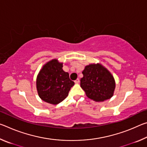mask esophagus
<instances>
[{
	"mask_svg": "<svg viewBox=\"0 0 147 147\" xmlns=\"http://www.w3.org/2000/svg\"><path fill=\"white\" fill-rule=\"evenodd\" d=\"M79 82H80V80L78 78V79H76L75 81H74V83L75 84H79Z\"/></svg>",
	"mask_w": 147,
	"mask_h": 147,
	"instance_id": "34e87169",
	"label": "esophagus"
}]
</instances>
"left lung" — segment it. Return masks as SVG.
<instances>
[{
  "mask_svg": "<svg viewBox=\"0 0 147 147\" xmlns=\"http://www.w3.org/2000/svg\"><path fill=\"white\" fill-rule=\"evenodd\" d=\"M80 87L89 98L103 102L112 97L115 82L112 74L100 63L89 64L82 71Z\"/></svg>",
  "mask_w": 147,
  "mask_h": 147,
  "instance_id": "obj_1",
  "label": "left lung"
}]
</instances>
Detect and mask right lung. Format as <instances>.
<instances>
[{"label":"right lung","mask_w":147,"mask_h":147,"mask_svg":"<svg viewBox=\"0 0 147 147\" xmlns=\"http://www.w3.org/2000/svg\"><path fill=\"white\" fill-rule=\"evenodd\" d=\"M63 63L57 59L47 62L39 71L36 80L37 91L41 100L51 104H58L68 96L74 82L65 72Z\"/></svg>","instance_id":"add662e5"}]
</instances>
